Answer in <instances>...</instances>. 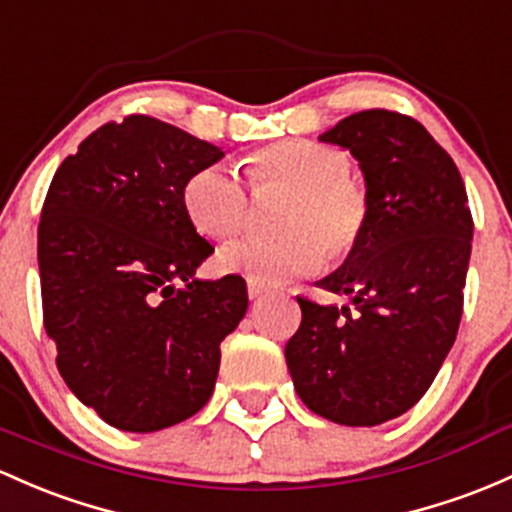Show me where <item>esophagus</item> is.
Wrapping results in <instances>:
<instances>
[{
	"instance_id": "obj_1",
	"label": "esophagus",
	"mask_w": 512,
	"mask_h": 512,
	"mask_svg": "<svg viewBox=\"0 0 512 512\" xmlns=\"http://www.w3.org/2000/svg\"><path fill=\"white\" fill-rule=\"evenodd\" d=\"M265 286H260V284H255V282H247V296H250V299H260L262 294H265Z\"/></svg>"
}]
</instances>
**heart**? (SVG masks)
Wrapping results in <instances>:
<instances>
[{
    "label": "heart",
    "mask_w": 512,
    "mask_h": 512,
    "mask_svg": "<svg viewBox=\"0 0 512 512\" xmlns=\"http://www.w3.org/2000/svg\"><path fill=\"white\" fill-rule=\"evenodd\" d=\"M243 170L255 192L282 189L286 194L274 218L284 233L223 247L216 257L218 272L279 286L316 272L325 252L330 260H345L357 250L369 226L372 201L352 174L350 155L338 145L277 140L247 153ZM182 209L196 233L228 240L245 228L250 201L238 174L209 165L184 179Z\"/></svg>",
    "instance_id": "heart-1"
}]
</instances>
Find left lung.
Masks as SVG:
<instances>
[{"instance_id": "left-lung-1", "label": "left lung", "mask_w": 512, "mask_h": 512, "mask_svg": "<svg viewBox=\"0 0 512 512\" xmlns=\"http://www.w3.org/2000/svg\"><path fill=\"white\" fill-rule=\"evenodd\" d=\"M320 140L355 155L372 213L357 250L318 282L352 308L299 296L286 367L313 413L372 428L413 408L452 350L474 221L457 165L411 116L359 111Z\"/></svg>"}]
</instances>
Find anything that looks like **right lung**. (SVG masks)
I'll return each instance as SVG.
<instances>
[{"instance_id": "obj_1", "label": "right lung", "mask_w": 512, "mask_h": 512, "mask_svg": "<svg viewBox=\"0 0 512 512\" xmlns=\"http://www.w3.org/2000/svg\"><path fill=\"white\" fill-rule=\"evenodd\" d=\"M221 157L133 114L84 138L50 182L38 223L43 325L70 391L119 430L199 413L221 342L247 311L243 277L194 279L213 245L182 209L184 179Z\"/></svg>"}]
</instances>
